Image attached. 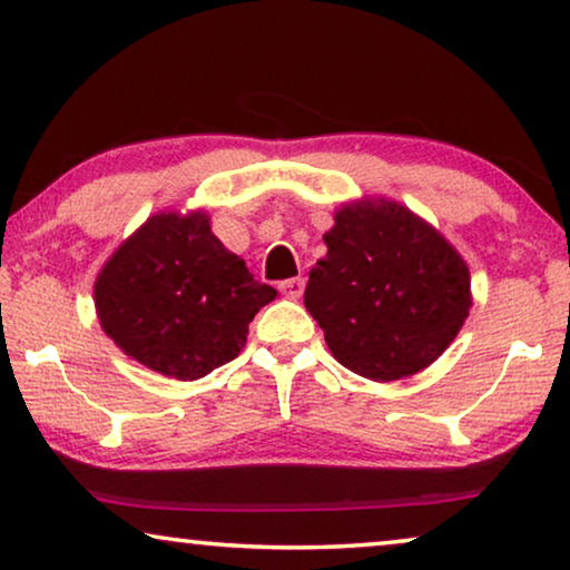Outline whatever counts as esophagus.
<instances>
[{"label": "esophagus", "instance_id": "esophagus-1", "mask_svg": "<svg viewBox=\"0 0 570 570\" xmlns=\"http://www.w3.org/2000/svg\"><path fill=\"white\" fill-rule=\"evenodd\" d=\"M303 287H306V279L303 277H293V279H285V283H279V293L285 295V298H301L303 295Z\"/></svg>", "mask_w": 570, "mask_h": 570}]
</instances>
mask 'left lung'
<instances>
[{"instance_id":"1","label":"left lung","mask_w":570,"mask_h":570,"mask_svg":"<svg viewBox=\"0 0 570 570\" xmlns=\"http://www.w3.org/2000/svg\"><path fill=\"white\" fill-rule=\"evenodd\" d=\"M324 244L303 303L337 363L384 384L439 361L472 308L462 254L384 197L345 202Z\"/></svg>"}]
</instances>
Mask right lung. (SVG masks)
Wrapping results in <instances>:
<instances>
[{"mask_svg": "<svg viewBox=\"0 0 570 570\" xmlns=\"http://www.w3.org/2000/svg\"><path fill=\"white\" fill-rule=\"evenodd\" d=\"M96 314L114 345L160 376L194 381L236 357L277 298L213 233L205 209L147 217L100 267Z\"/></svg>", "mask_w": 570, "mask_h": 570, "instance_id": "add662e5", "label": "right lung"}]
</instances>
